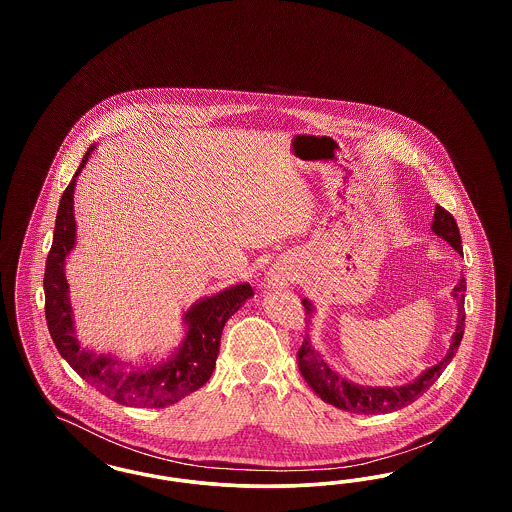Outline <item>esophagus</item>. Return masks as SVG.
<instances>
[{
  "label": "esophagus",
  "mask_w": 512,
  "mask_h": 512,
  "mask_svg": "<svg viewBox=\"0 0 512 512\" xmlns=\"http://www.w3.org/2000/svg\"><path fill=\"white\" fill-rule=\"evenodd\" d=\"M290 282V272H286L284 268L274 267L270 268L267 276L268 288H278V286H286Z\"/></svg>",
  "instance_id": "34e87169"
}]
</instances>
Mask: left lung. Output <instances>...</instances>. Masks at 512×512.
Segmentation results:
<instances>
[{
	"label": "left lung",
	"mask_w": 512,
	"mask_h": 512,
	"mask_svg": "<svg viewBox=\"0 0 512 512\" xmlns=\"http://www.w3.org/2000/svg\"><path fill=\"white\" fill-rule=\"evenodd\" d=\"M432 230L441 236L447 244L451 245L455 251L463 253L461 245V232L457 226V220L449 211H445L441 205H436L434 213V222ZM455 299L459 301V320H457V332L453 336L451 349L447 351V357L432 368H428L418 380L413 384L401 386V388H361L345 378H341L338 372H334L330 366L326 365L315 347L311 345L309 336L305 334V340L301 343L297 351V366L305 382L320 395L322 401L338 407L341 411H349L355 414H384L403 409L416 401L422 393L430 390V386L438 380L441 372L451 363L453 355L457 353L464 334V292H466V280H461L455 290H453ZM305 307V317L313 313V307L307 299L301 301Z\"/></svg>",
	"instance_id": "obj_1"
}]
</instances>
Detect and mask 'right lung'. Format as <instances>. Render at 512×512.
Returning <instances> with one entry per match:
<instances>
[{
  "mask_svg": "<svg viewBox=\"0 0 512 512\" xmlns=\"http://www.w3.org/2000/svg\"><path fill=\"white\" fill-rule=\"evenodd\" d=\"M92 149L94 146L86 151L71 184L61 195L55 217V232L44 274L49 334L57 351L73 366L74 372L105 397L126 407L163 409L174 405L188 393L199 390L211 378L217 365L222 328L226 320L244 305L245 299L253 295V288L249 284H240L195 303L186 315V340L171 361L163 365L130 372L121 370L117 361H113L111 357L92 355L80 349L74 338L69 286L63 270L65 257L73 249L76 236L73 217L74 184Z\"/></svg>",
  "mask_w": 512,
  "mask_h": 512,
  "instance_id": "obj_1",
  "label": "right lung"
}]
</instances>
